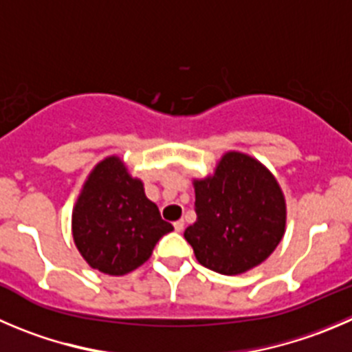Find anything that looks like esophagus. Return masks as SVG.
<instances>
[{
    "instance_id": "esophagus-1",
    "label": "esophagus",
    "mask_w": 352,
    "mask_h": 352,
    "mask_svg": "<svg viewBox=\"0 0 352 352\" xmlns=\"http://www.w3.org/2000/svg\"><path fill=\"white\" fill-rule=\"evenodd\" d=\"M173 228H175L177 232H182V231H184V221L173 222Z\"/></svg>"
}]
</instances>
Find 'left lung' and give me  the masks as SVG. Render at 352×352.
I'll return each mask as SVG.
<instances>
[{"instance_id":"obj_1","label":"left lung","mask_w":352,"mask_h":352,"mask_svg":"<svg viewBox=\"0 0 352 352\" xmlns=\"http://www.w3.org/2000/svg\"><path fill=\"white\" fill-rule=\"evenodd\" d=\"M195 192L196 222L184 238L205 267L241 274L262 264L283 238V192L254 157L228 153L215 175L196 180Z\"/></svg>"}]
</instances>
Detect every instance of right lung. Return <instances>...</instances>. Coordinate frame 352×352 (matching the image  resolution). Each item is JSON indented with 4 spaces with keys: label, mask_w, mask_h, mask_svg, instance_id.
Segmentation results:
<instances>
[{
    "label": "right lung",
    "mask_w": 352,
    "mask_h": 352,
    "mask_svg": "<svg viewBox=\"0 0 352 352\" xmlns=\"http://www.w3.org/2000/svg\"><path fill=\"white\" fill-rule=\"evenodd\" d=\"M173 226L144 195L142 182L131 179L120 157L95 166L72 212V236L94 269L123 276L142 265Z\"/></svg>",
    "instance_id": "obj_1"
}]
</instances>
